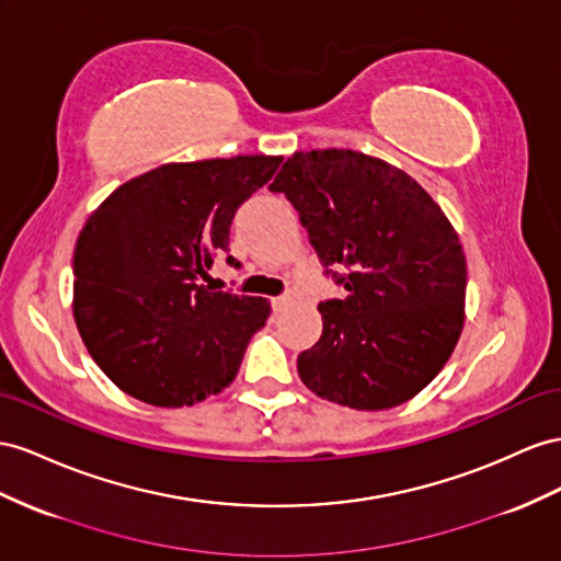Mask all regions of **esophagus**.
<instances>
[{
  "label": "esophagus",
  "mask_w": 561,
  "mask_h": 561,
  "mask_svg": "<svg viewBox=\"0 0 561 561\" xmlns=\"http://www.w3.org/2000/svg\"><path fill=\"white\" fill-rule=\"evenodd\" d=\"M290 301H293L290 295H280V297L271 299V307H274V311H283L287 305H290Z\"/></svg>",
  "instance_id": "obj_1"
}]
</instances>
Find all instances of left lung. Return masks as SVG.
I'll return each mask as SVG.
<instances>
[{
    "instance_id": "1",
    "label": "left lung",
    "mask_w": 561,
    "mask_h": 561,
    "mask_svg": "<svg viewBox=\"0 0 561 561\" xmlns=\"http://www.w3.org/2000/svg\"><path fill=\"white\" fill-rule=\"evenodd\" d=\"M268 191L293 203L346 290L318 305L323 335L297 356L301 382L356 411L413 399L465 321V252L442 207L393 164L344 148L295 153Z\"/></svg>"
}]
</instances>
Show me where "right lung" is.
<instances>
[{
	"mask_svg": "<svg viewBox=\"0 0 561 561\" xmlns=\"http://www.w3.org/2000/svg\"><path fill=\"white\" fill-rule=\"evenodd\" d=\"M283 158L172 162L113 191L75 245V323L96 366L129 397L193 405L233 382L268 318L264 297L215 290L238 207Z\"/></svg>",
	"mask_w": 561,
	"mask_h": 561,
	"instance_id": "obj_1",
	"label": "right lung"
}]
</instances>
